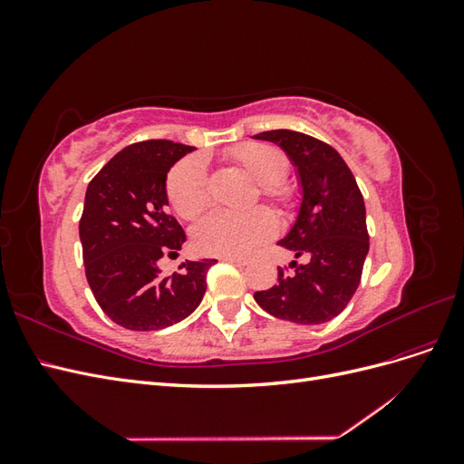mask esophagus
<instances>
[{
  "instance_id": "obj_1",
  "label": "esophagus",
  "mask_w": 464,
  "mask_h": 464,
  "mask_svg": "<svg viewBox=\"0 0 464 464\" xmlns=\"http://www.w3.org/2000/svg\"><path fill=\"white\" fill-rule=\"evenodd\" d=\"M220 259L227 261V263H234V265H247V263H249V261L244 259V257H232V256H222Z\"/></svg>"
}]
</instances>
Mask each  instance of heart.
<instances>
[{"label": "heart", "instance_id": "1", "mask_svg": "<svg viewBox=\"0 0 464 464\" xmlns=\"http://www.w3.org/2000/svg\"><path fill=\"white\" fill-rule=\"evenodd\" d=\"M230 157L244 166L259 181L263 198L283 201L286 188L280 179L288 170L286 154L269 143H244L230 150ZM168 201L176 213L193 220L210 201L208 172L203 159L189 157L179 160L166 181ZM276 220L271 210L263 207L247 210H213L193 230V242L199 251L210 256H246L266 237L273 236Z\"/></svg>", "mask_w": 464, "mask_h": 464}]
</instances>
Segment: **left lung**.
Instances as JSON below:
<instances>
[{"label":"left lung","instance_id":"obj_1","mask_svg":"<svg viewBox=\"0 0 464 464\" xmlns=\"http://www.w3.org/2000/svg\"><path fill=\"white\" fill-rule=\"evenodd\" d=\"M254 137L283 149L302 184L298 218L278 242L302 263L278 266V285L254 298L278 319L319 325L339 315L360 285L370 249L362 191L341 154L319 139L290 130Z\"/></svg>","mask_w":464,"mask_h":464}]
</instances>
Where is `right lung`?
<instances>
[{"label":"right lung","mask_w":464,"mask_h":464,"mask_svg":"<svg viewBox=\"0 0 464 464\" xmlns=\"http://www.w3.org/2000/svg\"><path fill=\"white\" fill-rule=\"evenodd\" d=\"M166 139L133 143L110 159L87 188L79 237L89 286L102 312L131 331H159L186 319L203 300L217 259L186 261L162 276L186 232L168 213L166 174L191 152Z\"/></svg>","instance_id":"right-lung-1"}]
</instances>
